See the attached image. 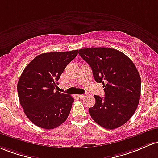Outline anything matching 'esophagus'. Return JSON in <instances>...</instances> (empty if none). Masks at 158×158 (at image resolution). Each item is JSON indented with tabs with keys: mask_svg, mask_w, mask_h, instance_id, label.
Listing matches in <instances>:
<instances>
[{
	"mask_svg": "<svg viewBox=\"0 0 158 158\" xmlns=\"http://www.w3.org/2000/svg\"><path fill=\"white\" fill-rule=\"evenodd\" d=\"M84 97H85L84 95H78V98H84Z\"/></svg>",
	"mask_w": 158,
	"mask_h": 158,
	"instance_id": "34e87169",
	"label": "esophagus"
}]
</instances>
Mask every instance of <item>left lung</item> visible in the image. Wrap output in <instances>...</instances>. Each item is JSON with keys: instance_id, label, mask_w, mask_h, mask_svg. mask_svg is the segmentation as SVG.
<instances>
[{"instance_id": "obj_1", "label": "left lung", "mask_w": 158, "mask_h": 158, "mask_svg": "<svg viewBox=\"0 0 158 158\" xmlns=\"http://www.w3.org/2000/svg\"><path fill=\"white\" fill-rule=\"evenodd\" d=\"M78 53L92 68L95 81L104 87V98L94 95L95 104L89 109L92 118L110 130L122 126L131 118L139 102L141 79L135 65L110 48H87Z\"/></svg>"}]
</instances>
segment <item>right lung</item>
I'll use <instances>...</instances> for the list:
<instances>
[{
    "instance_id": "obj_1",
    "label": "right lung",
    "mask_w": 158,
    "mask_h": 158,
    "mask_svg": "<svg viewBox=\"0 0 158 158\" xmlns=\"http://www.w3.org/2000/svg\"><path fill=\"white\" fill-rule=\"evenodd\" d=\"M77 55V50L44 53L32 60L21 74L17 86L19 102L36 126L55 128L68 118L74 98L54 89L66 65Z\"/></svg>"
}]
</instances>
